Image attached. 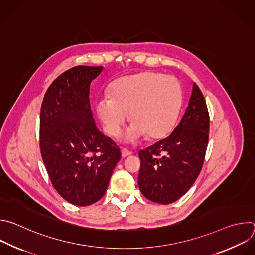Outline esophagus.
<instances>
[{
    "mask_svg": "<svg viewBox=\"0 0 255 255\" xmlns=\"http://www.w3.org/2000/svg\"><path fill=\"white\" fill-rule=\"evenodd\" d=\"M121 154H122V157H127V156H129V155H131L132 154V152L131 151H129V150H127L126 148H122L121 149Z\"/></svg>",
    "mask_w": 255,
    "mask_h": 255,
    "instance_id": "34e87169",
    "label": "esophagus"
}]
</instances>
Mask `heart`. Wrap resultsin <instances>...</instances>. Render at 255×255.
Returning <instances> with one entry per match:
<instances>
[{"label":"heart","instance_id":"1","mask_svg":"<svg viewBox=\"0 0 255 255\" xmlns=\"http://www.w3.org/2000/svg\"><path fill=\"white\" fill-rule=\"evenodd\" d=\"M181 102L178 82L155 72L124 77L111 88V96L97 101V112L106 132L117 136L129 117L133 121L122 140L136 143L149 135L158 139L173 126Z\"/></svg>","mask_w":255,"mask_h":255}]
</instances>
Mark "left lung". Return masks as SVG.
I'll return each instance as SVG.
<instances>
[{
  "instance_id": "obj_1",
  "label": "left lung",
  "mask_w": 255,
  "mask_h": 255,
  "mask_svg": "<svg viewBox=\"0 0 255 255\" xmlns=\"http://www.w3.org/2000/svg\"><path fill=\"white\" fill-rule=\"evenodd\" d=\"M209 125L204 96L194 83L188 107L172 133L139 151L138 186L145 198L167 205L191 189L204 163Z\"/></svg>"
}]
</instances>
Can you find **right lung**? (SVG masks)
I'll use <instances>...</instances> for the list:
<instances>
[{
  "label": "right lung",
  "mask_w": 255,
  "mask_h": 255,
  "mask_svg": "<svg viewBox=\"0 0 255 255\" xmlns=\"http://www.w3.org/2000/svg\"><path fill=\"white\" fill-rule=\"evenodd\" d=\"M103 66H76L45 93L40 112V149L51 183L68 203L89 206L106 193L121 158L120 148L97 127L91 83Z\"/></svg>",
  "instance_id": "1"
}]
</instances>
